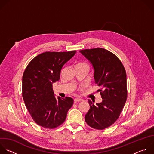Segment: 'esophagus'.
<instances>
[{
  "mask_svg": "<svg viewBox=\"0 0 154 154\" xmlns=\"http://www.w3.org/2000/svg\"><path fill=\"white\" fill-rule=\"evenodd\" d=\"M83 101L82 99L81 98H75L74 99V103H77V102H80V101Z\"/></svg>",
  "mask_w": 154,
  "mask_h": 154,
  "instance_id": "34e87169",
  "label": "esophagus"
}]
</instances>
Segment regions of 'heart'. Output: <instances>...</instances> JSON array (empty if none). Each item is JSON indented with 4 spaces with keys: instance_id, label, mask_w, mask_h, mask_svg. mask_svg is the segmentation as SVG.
Masks as SVG:
<instances>
[{
    "instance_id": "1",
    "label": "heart",
    "mask_w": 154,
    "mask_h": 154,
    "mask_svg": "<svg viewBox=\"0 0 154 154\" xmlns=\"http://www.w3.org/2000/svg\"><path fill=\"white\" fill-rule=\"evenodd\" d=\"M77 65H86V66H88L86 63H80L79 64H78Z\"/></svg>"
}]
</instances>
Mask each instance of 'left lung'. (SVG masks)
Masks as SVG:
<instances>
[{"mask_svg": "<svg viewBox=\"0 0 154 154\" xmlns=\"http://www.w3.org/2000/svg\"><path fill=\"white\" fill-rule=\"evenodd\" d=\"M92 63L95 83L101 89V103L94 105L88 100L90 109L85 116L86 123L91 128L102 130L111 126L119 119L127 99L126 72L120 59L104 48L80 50Z\"/></svg>", "mask_w": 154, "mask_h": 154, "instance_id": "1", "label": "left lung"}]
</instances>
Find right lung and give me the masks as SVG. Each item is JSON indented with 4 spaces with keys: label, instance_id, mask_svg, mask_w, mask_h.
<instances>
[{
    "label": "right lung",
    "instance_id": "obj_1",
    "mask_svg": "<svg viewBox=\"0 0 154 154\" xmlns=\"http://www.w3.org/2000/svg\"><path fill=\"white\" fill-rule=\"evenodd\" d=\"M75 53L45 52L35 57L23 72L22 97L32 119L42 127L54 129L61 125L73 105L71 97H55L53 83L60 79L63 66Z\"/></svg>",
    "mask_w": 154,
    "mask_h": 154
}]
</instances>
